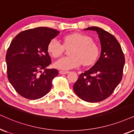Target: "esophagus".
<instances>
[{
    "mask_svg": "<svg viewBox=\"0 0 134 134\" xmlns=\"http://www.w3.org/2000/svg\"><path fill=\"white\" fill-rule=\"evenodd\" d=\"M59 73L60 74L64 75V74H68L69 72L68 71H64V70H59Z\"/></svg>",
    "mask_w": 134,
    "mask_h": 134,
    "instance_id": "obj_1",
    "label": "esophagus"
}]
</instances>
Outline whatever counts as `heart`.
Instances as JSON below:
<instances>
[{"label": "heart", "mask_w": 134, "mask_h": 134, "mask_svg": "<svg viewBox=\"0 0 134 134\" xmlns=\"http://www.w3.org/2000/svg\"><path fill=\"white\" fill-rule=\"evenodd\" d=\"M63 40L64 46L56 38H53L48 44V51L54 58L61 56L64 46H72L69 53L70 56L62 58L55 62L54 65L56 68L67 70L79 67L82 63L83 65L89 66L96 62L100 54V48L91 37L75 32L65 35Z\"/></svg>", "instance_id": "obj_1"}]
</instances>
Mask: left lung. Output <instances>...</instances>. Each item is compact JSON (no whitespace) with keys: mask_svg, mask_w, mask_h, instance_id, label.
Masks as SVG:
<instances>
[{"mask_svg":"<svg viewBox=\"0 0 134 134\" xmlns=\"http://www.w3.org/2000/svg\"><path fill=\"white\" fill-rule=\"evenodd\" d=\"M84 30L97 33L100 56L91 68L80 75L73 89L83 100L98 102L109 97L121 82L125 58L118 41L111 34L94 26Z\"/></svg>","mask_w":134,"mask_h":134,"instance_id":"1","label":"left lung"}]
</instances>
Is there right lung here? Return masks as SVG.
<instances>
[{
  "label": "right lung",
  "mask_w": 134,
  "mask_h": 134,
  "mask_svg": "<svg viewBox=\"0 0 134 134\" xmlns=\"http://www.w3.org/2000/svg\"><path fill=\"white\" fill-rule=\"evenodd\" d=\"M59 33L56 29L39 27L21 32L10 43L5 58L7 76L23 97L38 99L50 91L58 70L47 69L51 63L48 44Z\"/></svg>",
  "instance_id": "add662e5"
}]
</instances>
